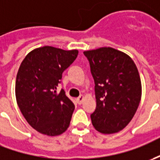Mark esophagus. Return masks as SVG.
Here are the masks:
<instances>
[{
  "label": "esophagus",
  "mask_w": 160,
  "mask_h": 160,
  "mask_svg": "<svg viewBox=\"0 0 160 160\" xmlns=\"http://www.w3.org/2000/svg\"><path fill=\"white\" fill-rule=\"evenodd\" d=\"M84 99H85V97L83 96V95H80V97H78V98L76 99V102H77V103H78V104H80V105L81 103L83 102Z\"/></svg>",
  "instance_id": "esophagus-1"
}]
</instances>
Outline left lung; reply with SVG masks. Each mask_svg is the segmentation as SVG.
Wrapping results in <instances>:
<instances>
[{
	"instance_id": "1",
	"label": "left lung",
	"mask_w": 160,
	"mask_h": 160,
	"mask_svg": "<svg viewBox=\"0 0 160 160\" xmlns=\"http://www.w3.org/2000/svg\"><path fill=\"white\" fill-rule=\"evenodd\" d=\"M83 53L95 84L93 126L102 134L117 133L129 124L139 105L142 85L138 70L129 55L112 47Z\"/></svg>"
}]
</instances>
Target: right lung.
Here are the masks:
<instances>
[{
  "label": "right lung",
  "mask_w": 160,
  "mask_h": 160,
  "mask_svg": "<svg viewBox=\"0 0 160 160\" xmlns=\"http://www.w3.org/2000/svg\"><path fill=\"white\" fill-rule=\"evenodd\" d=\"M78 50L43 46L29 52L17 72L16 98L22 116L39 133L55 137L69 127L74 104L59 92L62 73L78 56Z\"/></svg>",
  "instance_id": "add662e5"
}]
</instances>
